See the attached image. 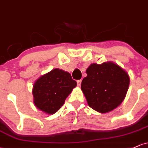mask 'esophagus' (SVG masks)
Here are the masks:
<instances>
[{
    "label": "esophagus",
    "instance_id": "34e87169",
    "mask_svg": "<svg viewBox=\"0 0 148 148\" xmlns=\"http://www.w3.org/2000/svg\"><path fill=\"white\" fill-rule=\"evenodd\" d=\"M81 82H82V80H77V86H78V87H80V86Z\"/></svg>",
    "mask_w": 148,
    "mask_h": 148
}]
</instances>
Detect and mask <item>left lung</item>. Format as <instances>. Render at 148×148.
<instances>
[{"mask_svg":"<svg viewBox=\"0 0 148 148\" xmlns=\"http://www.w3.org/2000/svg\"><path fill=\"white\" fill-rule=\"evenodd\" d=\"M86 73L81 90L92 109L104 114L121 104L130 83L128 74L123 68L111 61L92 63Z\"/></svg>","mask_w":148,"mask_h":148,"instance_id":"left-lung-1","label":"left lung"}]
</instances>
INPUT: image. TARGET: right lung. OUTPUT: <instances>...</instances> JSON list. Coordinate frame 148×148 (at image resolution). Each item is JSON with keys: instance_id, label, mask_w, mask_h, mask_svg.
Returning a JSON list of instances; mask_svg holds the SVG:
<instances>
[{"instance_id": "obj_1", "label": "right lung", "mask_w": 148, "mask_h": 148, "mask_svg": "<svg viewBox=\"0 0 148 148\" xmlns=\"http://www.w3.org/2000/svg\"><path fill=\"white\" fill-rule=\"evenodd\" d=\"M76 85L69 73L58 68L52 70L41 76L33 85L34 105L47 114H55Z\"/></svg>"}]
</instances>
